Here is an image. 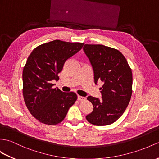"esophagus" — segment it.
<instances>
[{
    "label": "esophagus",
    "instance_id": "obj_1",
    "mask_svg": "<svg viewBox=\"0 0 159 159\" xmlns=\"http://www.w3.org/2000/svg\"><path fill=\"white\" fill-rule=\"evenodd\" d=\"M84 97H82V96H80V95H78V99H79V101H83V100H84Z\"/></svg>",
    "mask_w": 159,
    "mask_h": 159
}]
</instances>
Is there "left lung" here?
<instances>
[{"mask_svg":"<svg viewBox=\"0 0 159 159\" xmlns=\"http://www.w3.org/2000/svg\"><path fill=\"white\" fill-rule=\"evenodd\" d=\"M83 50L89 60L94 81H102V99L88 96L93 106L86 116L89 123L104 126L114 123L122 116L132 94L131 69L119 50L103 45H84Z\"/></svg>","mask_w":159,"mask_h":159,"instance_id":"obj_1","label":"left lung"}]
</instances>
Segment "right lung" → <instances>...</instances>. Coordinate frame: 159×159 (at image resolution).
<instances>
[{
	"mask_svg": "<svg viewBox=\"0 0 159 159\" xmlns=\"http://www.w3.org/2000/svg\"><path fill=\"white\" fill-rule=\"evenodd\" d=\"M83 45L55 40L36 47L28 57L22 75L24 99L30 112L40 123H61L77 99L75 93L54 88L51 81L59 80L66 61Z\"/></svg>",
	"mask_w": 159,
	"mask_h": 159,
	"instance_id": "obj_1",
	"label": "right lung"
}]
</instances>
